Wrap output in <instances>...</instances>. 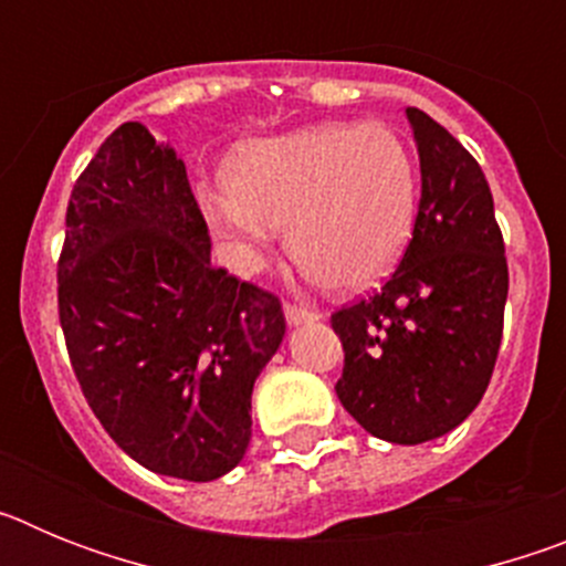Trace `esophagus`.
<instances>
[{"label":"esophagus","instance_id":"obj_1","mask_svg":"<svg viewBox=\"0 0 566 566\" xmlns=\"http://www.w3.org/2000/svg\"><path fill=\"white\" fill-rule=\"evenodd\" d=\"M283 312H286V319L292 326H300V323H312V319H319V314L314 308L297 306V303H283Z\"/></svg>","mask_w":566,"mask_h":566}]
</instances>
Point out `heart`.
I'll return each mask as SVG.
<instances>
[{"label":"heart","mask_w":566,"mask_h":566,"mask_svg":"<svg viewBox=\"0 0 566 566\" xmlns=\"http://www.w3.org/2000/svg\"><path fill=\"white\" fill-rule=\"evenodd\" d=\"M419 175L385 124H317L240 149L229 184L203 189L209 227L240 269H258L289 223L294 258L334 289L391 272L413 232Z\"/></svg>","instance_id":"heart-1"}]
</instances>
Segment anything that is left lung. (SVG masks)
Listing matches in <instances>:
<instances>
[{"instance_id": "1", "label": "left lung", "mask_w": 566, "mask_h": 566, "mask_svg": "<svg viewBox=\"0 0 566 566\" xmlns=\"http://www.w3.org/2000/svg\"><path fill=\"white\" fill-rule=\"evenodd\" d=\"M405 115L422 172L413 238L379 292L332 314L345 352L334 391L371 437L419 444L453 431L488 391L510 277L479 161L431 115Z\"/></svg>"}]
</instances>
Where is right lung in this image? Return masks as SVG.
Here are the masks:
<instances>
[{"label":"right lung","mask_w":566,"mask_h":566,"mask_svg":"<svg viewBox=\"0 0 566 566\" xmlns=\"http://www.w3.org/2000/svg\"><path fill=\"white\" fill-rule=\"evenodd\" d=\"M59 323L104 431L153 473L212 482L252 439V388L286 334L277 294L209 260L187 167L127 122L78 175Z\"/></svg>","instance_id":"obj_1"}]
</instances>
